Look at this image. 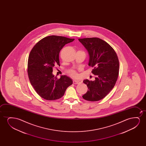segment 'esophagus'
I'll return each mask as SVG.
<instances>
[{
  "mask_svg": "<svg viewBox=\"0 0 146 146\" xmlns=\"http://www.w3.org/2000/svg\"><path fill=\"white\" fill-rule=\"evenodd\" d=\"M73 83L74 84H78L80 83V82L78 81V80H74L73 81Z\"/></svg>",
  "mask_w": 146,
  "mask_h": 146,
  "instance_id": "1",
  "label": "esophagus"
}]
</instances>
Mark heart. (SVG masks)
I'll use <instances>...</instances> for the list:
<instances>
[{
    "label": "heart",
    "mask_w": 146,
    "mask_h": 146,
    "mask_svg": "<svg viewBox=\"0 0 146 146\" xmlns=\"http://www.w3.org/2000/svg\"><path fill=\"white\" fill-rule=\"evenodd\" d=\"M68 73L70 76H72L73 77H76L77 76V73L76 71L75 70H70L68 71Z\"/></svg>",
    "instance_id": "obj_1"
}]
</instances>
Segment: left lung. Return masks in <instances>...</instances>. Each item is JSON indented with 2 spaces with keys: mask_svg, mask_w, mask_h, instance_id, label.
<instances>
[{
  "mask_svg": "<svg viewBox=\"0 0 146 146\" xmlns=\"http://www.w3.org/2000/svg\"><path fill=\"white\" fill-rule=\"evenodd\" d=\"M89 55L88 65L93 68L95 80L83 81L88 91L82 96L85 100L98 101L114 88L118 79L119 62L114 49L101 39L96 37L79 39Z\"/></svg>",
  "mask_w": 146,
  "mask_h": 146,
  "instance_id": "1",
  "label": "left lung"
}]
</instances>
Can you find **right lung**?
Wrapping results in <instances>:
<instances>
[{"label":"right lung","instance_id":"obj_1","mask_svg":"<svg viewBox=\"0 0 146 146\" xmlns=\"http://www.w3.org/2000/svg\"><path fill=\"white\" fill-rule=\"evenodd\" d=\"M74 39L47 36L37 42L28 57L27 72L30 83L39 96L47 100L60 99L73 81L66 75L57 79L52 74L55 65H60L59 55L65 44Z\"/></svg>","mask_w":146,"mask_h":146}]
</instances>
